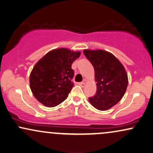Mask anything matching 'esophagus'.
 <instances>
[{
  "label": "esophagus",
  "mask_w": 153,
  "mask_h": 153,
  "mask_svg": "<svg viewBox=\"0 0 153 153\" xmlns=\"http://www.w3.org/2000/svg\"><path fill=\"white\" fill-rule=\"evenodd\" d=\"M78 85H80V87H82V88H84L85 85V83L83 82H79Z\"/></svg>",
  "instance_id": "1"
}]
</instances>
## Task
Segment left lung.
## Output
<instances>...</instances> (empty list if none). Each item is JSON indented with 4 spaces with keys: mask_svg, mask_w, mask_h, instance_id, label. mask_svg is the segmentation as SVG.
Here are the masks:
<instances>
[{
    "mask_svg": "<svg viewBox=\"0 0 153 153\" xmlns=\"http://www.w3.org/2000/svg\"><path fill=\"white\" fill-rule=\"evenodd\" d=\"M94 69L97 82L95 95L89 97L94 108L106 111L122 99L128 86V75L124 67L113 54L104 50L85 49Z\"/></svg>",
    "mask_w": 153,
    "mask_h": 153,
    "instance_id": "8db88e82",
    "label": "left lung"
}]
</instances>
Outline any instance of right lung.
<instances>
[{
  "instance_id": "obj_1",
  "label": "right lung",
  "mask_w": 153,
  "mask_h": 153,
  "mask_svg": "<svg viewBox=\"0 0 153 153\" xmlns=\"http://www.w3.org/2000/svg\"><path fill=\"white\" fill-rule=\"evenodd\" d=\"M80 51L65 48L51 50L34 65L30 76L32 94L40 103L54 107L66 99L73 87V61Z\"/></svg>"
}]
</instances>
